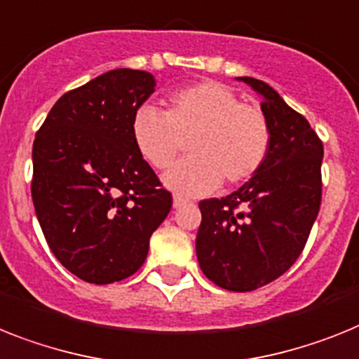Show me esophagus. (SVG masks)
Instances as JSON below:
<instances>
[{
  "instance_id": "1",
  "label": "esophagus",
  "mask_w": 359,
  "mask_h": 359,
  "mask_svg": "<svg viewBox=\"0 0 359 359\" xmlns=\"http://www.w3.org/2000/svg\"><path fill=\"white\" fill-rule=\"evenodd\" d=\"M186 204H188V201H186V198L179 197V195H175V197H173V208H175V210H179V208L186 206Z\"/></svg>"
}]
</instances>
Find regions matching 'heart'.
Masks as SVG:
<instances>
[{"instance_id": "b5f03b06", "label": "heart", "mask_w": 359, "mask_h": 359, "mask_svg": "<svg viewBox=\"0 0 359 359\" xmlns=\"http://www.w3.org/2000/svg\"><path fill=\"white\" fill-rule=\"evenodd\" d=\"M131 137L138 155L161 171L177 161L189 140L191 156L164 177L165 186L182 197L210 194L222 180L233 186L252 179L272 146L263 111L212 80L171 93L164 113L151 105L138 107Z\"/></svg>"}]
</instances>
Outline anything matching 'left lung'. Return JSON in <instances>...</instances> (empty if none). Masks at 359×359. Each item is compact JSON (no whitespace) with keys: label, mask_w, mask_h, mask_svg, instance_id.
<instances>
[{"label":"left lung","mask_w":359,"mask_h":359,"mask_svg":"<svg viewBox=\"0 0 359 359\" xmlns=\"http://www.w3.org/2000/svg\"><path fill=\"white\" fill-rule=\"evenodd\" d=\"M263 96L272 129L263 168L237 191L201 201L197 259L217 287L250 292L296 263L321 206L323 142L268 83L239 78Z\"/></svg>","instance_id":"1"}]
</instances>
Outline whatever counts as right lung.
<instances>
[{"label": "right lung", "mask_w": 359, "mask_h": 359, "mask_svg": "<svg viewBox=\"0 0 359 359\" xmlns=\"http://www.w3.org/2000/svg\"><path fill=\"white\" fill-rule=\"evenodd\" d=\"M153 91L146 71L104 72L65 93L36 133V217L54 257L82 281L133 276L173 204L131 137L133 114Z\"/></svg>", "instance_id": "add662e5"}]
</instances>
